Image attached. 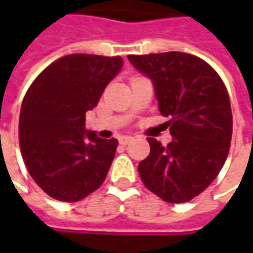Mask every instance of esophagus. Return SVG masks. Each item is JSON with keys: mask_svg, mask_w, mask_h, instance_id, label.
I'll return each instance as SVG.
<instances>
[{"mask_svg": "<svg viewBox=\"0 0 253 253\" xmlns=\"http://www.w3.org/2000/svg\"><path fill=\"white\" fill-rule=\"evenodd\" d=\"M132 139H133L132 136H121V138H120V143H121V145H128Z\"/></svg>", "mask_w": 253, "mask_h": 253, "instance_id": "obj_1", "label": "esophagus"}]
</instances>
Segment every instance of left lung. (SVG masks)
<instances>
[{
	"label": "left lung",
	"mask_w": 253,
	"mask_h": 253,
	"mask_svg": "<svg viewBox=\"0 0 253 253\" xmlns=\"http://www.w3.org/2000/svg\"><path fill=\"white\" fill-rule=\"evenodd\" d=\"M128 60L151 79L162 115L170 117L171 142L148 138L151 153L139 163L143 184L168 203H186L217 177L228 156L232 112L217 72L183 52L135 56Z\"/></svg>",
	"instance_id": "8db88e82"
}]
</instances>
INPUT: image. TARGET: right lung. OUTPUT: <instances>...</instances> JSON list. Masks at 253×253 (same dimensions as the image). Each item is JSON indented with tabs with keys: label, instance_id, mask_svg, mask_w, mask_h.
I'll list each match as a JSON object with an SVG mask.
<instances>
[{
	"label": "right lung",
	"instance_id": "add662e5",
	"mask_svg": "<svg viewBox=\"0 0 253 253\" xmlns=\"http://www.w3.org/2000/svg\"><path fill=\"white\" fill-rule=\"evenodd\" d=\"M122 66L120 56L69 54L47 66L25 94L21 153L32 179L50 197L74 203L105 180L118 141L98 138L84 121Z\"/></svg>",
	"mask_w": 253,
	"mask_h": 253
}]
</instances>
